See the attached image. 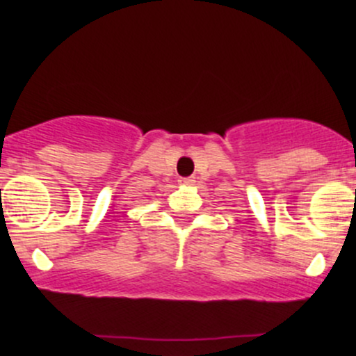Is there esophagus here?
I'll list each match as a JSON object with an SVG mask.
<instances>
[{"label":"esophagus","mask_w":356,"mask_h":356,"mask_svg":"<svg viewBox=\"0 0 356 356\" xmlns=\"http://www.w3.org/2000/svg\"><path fill=\"white\" fill-rule=\"evenodd\" d=\"M179 184H181V186H193V184H195V177H181V179H179Z\"/></svg>","instance_id":"1"}]
</instances>
